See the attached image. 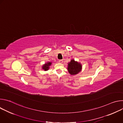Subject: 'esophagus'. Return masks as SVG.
<instances>
[{
	"label": "esophagus",
	"instance_id": "34e87169",
	"mask_svg": "<svg viewBox=\"0 0 123 123\" xmlns=\"http://www.w3.org/2000/svg\"><path fill=\"white\" fill-rule=\"evenodd\" d=\"M63 62V61L62 60H59V62L60 63H62Z\"/></svg>",
	"mask_w": 123,
	"mask_h": 123
}]
</instances>
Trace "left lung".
Instances as JSON below:
<instances>
[{
  "instance_id": "8db88e82",
  "label": "left lung",
  "mask_w": 123,
  "mask_h": 123,
  "mask_svg": "<svg viewBox=\"0 0 123 123\" xmlns=\"http://www.w3.org/2000/svg\"><path fill=\"white\" fill-rule=\"evenodd\" d=\"M68 71L69 74L72 75L77 74L82 71V65L81 63L72 59L68 63Z\"/></svg>"
}]
</instances>
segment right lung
<instances>
[{
    "label": "right lung",
    "instance_id": "add662e5",
    "mask_svg": "<svg viewBox=\"0 0 123 123\" xmlns=\"http://www.w3.org/2000/svg\"><path fill=\"white\" fill-rule=\"evenodd\" d=\"M51 64H52V62H46L44 65H42V69H44L45 71H48V70L49 69V67L51 66Z\"/></svg>",
    "mask_w": 123,
    "mask_h": 123
}]
</instances>
